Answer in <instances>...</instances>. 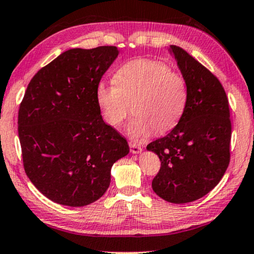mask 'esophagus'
Segmentation results:
<instances>
[{"label": "esophagus", "instance_id": "34e87169", "mask_svg": "<svg viewBox=\"0 0 254 254\" xmlns=\"http://www.w3.org/2000/svg\"><path fill=\"white\" fill-rule=\"evenodd\" d=\"M130 150H131L132 154H140L142 151V148L139 145H137V143L131 142L130 143Z\"/></svg>", "mask_w": 254, "mask_h": 254}]
</instances>
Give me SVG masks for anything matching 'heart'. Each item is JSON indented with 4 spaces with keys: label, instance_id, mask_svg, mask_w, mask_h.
Returning a JSON list of instances; mask_svg holds the SVG:
<instances>
[{
    "label": "heart",
    "instance_id": "obj_1",
    "mask_svg": "<svg viewBox=\"0 0 254 254\" xmlns=\"http://www.w3.org/2000/svg\"><path fill=\"white\" fill-rule=\"evenodd\" d=\"M96 100L108 126L119 127L130 114L127 126L133 139L163 134L177 126L186 109L188 90L185 78L164 64L151 59H134L123 64L114 82L100 81Z\"/></svg>",
    "mask_w": 254,
    "mask_h": 254
}]
</instances>
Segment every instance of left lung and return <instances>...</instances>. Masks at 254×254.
Listing matches in <instances>:
<instances>
[{
    "label": "left lung",
    "instance_id": "8db88e82",
    "mask_svg": "<svg viewBox=\"0 0 254 254\" xmlns=\"http://www.w3.org/2000/svg\"><path fill=\"white\" fill-rule=\"evenodd\" d=\"M185 78L188 100L172 131L150 142L147 150L161 160L151 187L175 204L194 202L213 189L229 164L232 124L228 99L219 79L184 49L170 45Z\"/></svg>",
    "mask_w": 254,
    "mask_h": 254
}]
</instances>
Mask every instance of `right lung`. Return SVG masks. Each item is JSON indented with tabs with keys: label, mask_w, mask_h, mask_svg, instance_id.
<instances>
[{
	"label": "right lung",
	"mask_w": 254,
	"mask_h": 254,
	"mask_svg": "<svg viewBox=\"0 0 254 254\" xmlns=\"http://www.w3.org/2000/svg\"><path fill=\"white\" fill-rule=\"evenodd\" d=\"M119 54L116 47L63 52L32 78L19 108L26 175L62 205L99 199L113 164L130 151L127 139L104 122L96 100L98 83Z\"/></svg>",
	"instance_id": "add662e5"
}]
</instances>
